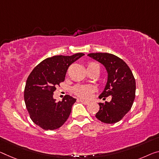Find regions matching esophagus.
<instances>
[{"instance_id":"esophagus-1","label":"esophagus","mask_w":159,"mask_h":159,"mask_svg":"<svg viewBox=\"0 0 159 159\" xmlns=\"http://www.w3.org/2000/svg\"><path fill=\"white\" fill-rule=\"evenodd\" d=\"M80 101L82 102L83 104H85V105H87L88 104H89V101H85V100H83V99H80Z\"/></svg>"}]
</instances>
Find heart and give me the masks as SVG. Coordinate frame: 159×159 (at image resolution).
I'll use <instances>...</instances> for the list:
<instances>
[{
	"label": "heart",
	"instance_id": "b5f03b06",
	"mask_svg": "<svg viewBox=\"0 0 159 159\" xmlns=\"http://www.w3.org/2000/svg\"><path fill=\"white\" fill-rule=\"evenodd\" d=\"M96 67L99 70V66L98 64L95 62H90L87 65L88 68ZM94 90V87L89 85H77L73 88V92L77 95V96L81 97V98H88L90 96V94Z\"/></svg>",
	"mask_w": 159,
	"mask_h": 159
}]
</instances>
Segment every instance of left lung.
I'll return each mask as SVG.
<instances>
[{
    "mask_svg": "<svg viewBox=\"0 0 159 159\" xmlns=\"http://www.w3.org/2000/svg\"><path fill=\"white\" fill-rule=\"evenodd\" d=\"M87 56L103 65L107 72L106 85L99 97H111L109 102H99V110L95 116L104 123H116L129 111L135 99L136 81L132 72L124 60L114 55L97 52Z\"/></svg>",
    "mask_w": 159,
    "mask_h": 159,
    "instance_id": "1",
    "label": "left lung"
}]
</instances>
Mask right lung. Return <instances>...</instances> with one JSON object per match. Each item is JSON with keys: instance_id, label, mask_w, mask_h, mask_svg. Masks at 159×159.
Listing matches in <instances>:
<instances>
[{"instance_id": "obj_1", "label": "right lung", "mask_w": 159, "mask_h": 159, "mask_svg": "<svg viewBox=\"0 0 159 159\" xmlns=\"http://www.w3.org/2000/svg\"><path fill=\"white\" fill-rule=\"evenodd\" d=\"M84 54L57 55L42 61L26 81L24 99L30 119L45 130L60 128L67 120L76 99L65 95L62 101L53 98L57 85L65 80L68 67Z\"/></svg>"}]
</instances>
